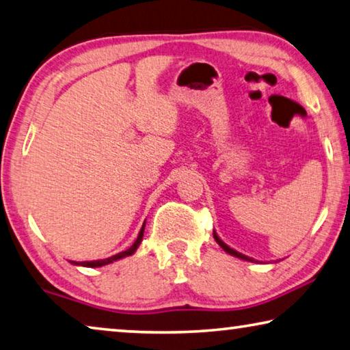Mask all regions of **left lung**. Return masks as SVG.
Segmentation results:
<instances>
[{"mask_svg": "<svg viewBox=\"0 0 350 350\" xmlns=\"http://www.w3.org/2000/svg\"><path fill=\"white\" fill-rule=\"evenodd\" d=\"M213 238H215V241L218 243V245L224 249V251L229 254V255H234V257H237V258H241V260H246V262H255L257 263L258 260H254L252 257H247V255H245V254H241V252H238V251H235V249H232L230 246H227L226 243L221 240V238L218 237V234H216V232L213 230Z\"/></svg>", "mask_w": 350, "mask_h": 350, "instance_id": "8db88e82", "label": "left lung"}]
</instances>
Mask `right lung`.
Instances as JSON below:
<instances>
[{"instance_id":"add662e5","label":"right lung","mask_w":350,"mask_h":350,"mask_svg":"<svg viewBox=\"0 0 350 350\" xmlns=\"http://www.w3.org/2000/svg\"><path fill=\"white\" fill-rule=\"evenodd\" d=\"M145 226H146V221H145V223H143L140 232H138V237H137V240L134 241V245H132L129 249H126V251L118 252V254L112 255V257L103 258V260H92V262H70V263L71 265H76V266H85V268H99V266H105V265H109V263H113V262H116V260H120V258L129 257V255L135 254L138 246H140V243L143 240V234H145Z\"/></svg>"}]
</instances>
